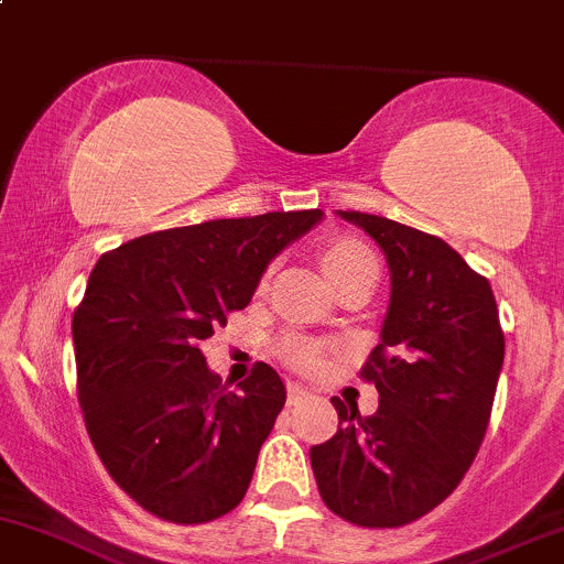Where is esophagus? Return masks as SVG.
Instances as JSON below:
<instances>
[{"label": "esophagus", "instance_id": "34e87169", "mask_svg": "<svg viewBox=\"0 0 564 564\" xmlns=\"http://www.w3.org/2000/svg\"><path fill=\"white\" fill-rule=\"evenodd\" d=\"M306 397H310V388L301 386V382H295V380L288 382V399H290V404H295V402H299V399H306Z\"/></svg>", "mask_w": 564, "mask_h": 564}]
</instances>
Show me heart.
<instances>
[{
	"label": "heart",
	"instance_id": "obj_1",
	"mask_svg": "<svg viewBox=\"0 0 564 564\" xmlns=\"http://www.w3.org/2000/svg\"><path fill=\"white\" fill-rule=\"evenodd\" d=\"M317 260H321V269L325 271L330 284L339 288L347 280H352L361 271L377 265L375 252L364 241L352 239V236H334V239L323 241L321 249H317ZM284 358H288L293 367L312 371L323 364L325 347L315 339H304V336H293L282 345Z\"/></svg>",
	"mask_w": 564,
	"mask_h": 564
}]
</instances>
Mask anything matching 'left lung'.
Instances as JSON below:
<instances>
[{"label": "left lung", "mask_w": 564, "mask_h": 564, "mask_svg": "<svg viewBox=\"0 0 564 564\" xmlns=\"http://www.w3.org/2000/svg\"><path fill=\"white\" fill-rule=\"evenodd\" d=\"M380 243L391 304L361 367L380 404L361 415L330 399L339 429L312 445L323 502L356 527H404L437 508L478 456L495 404L505 334L491 284L440 236L339 212Z\"/></svg>", "instance_id": "8db88e82"}]
</instances>
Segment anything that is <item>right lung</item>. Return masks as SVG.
Segmentation results:
<instances>
[{"instance_id":"add662e5","label":"right lung","mask_w":564,"mask_h":564,"mask_svg":"<svg viewBox=\"0 0 564 564\" xmlns=\"http://www.w3.org/2000/svg\"><path fill=\"white\" fill-rule=\"evenodd\" d=\"M321 208L147 234L91 269L73 315L78 402L110 478L143 510L206 524L241 502L284 408L269 364L230 391L200 341L252 301L265 265Z\"/></svg>"}]
</instances>
